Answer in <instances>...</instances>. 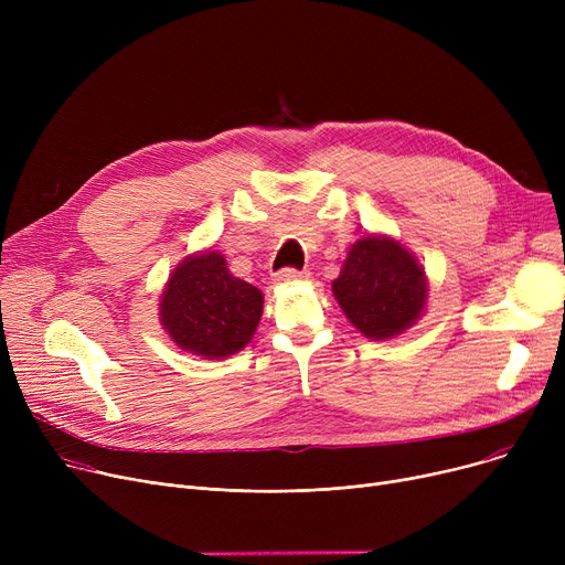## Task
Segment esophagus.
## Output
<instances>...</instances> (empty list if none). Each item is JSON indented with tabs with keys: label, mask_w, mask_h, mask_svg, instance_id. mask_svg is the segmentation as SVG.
<instances>
[{
	"label": "esophagus",
	"mask_w": 565,
	"mask_h": 565,
	"mask_svg": "<svg viewBox=\"0 0 565 565\" xmlns=\"http://www.w3.org/2000/svg\"><path fill=\"white\" fill-rule=\"evenodd\" d=\"M302 277H305V273L295 270V267H284V270H279V273L275 275V281H279V284H290V281H300Z\"/></svg>",
	"instance_id": "1"
}]
</instances>
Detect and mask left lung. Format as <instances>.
I'll return each instance as SVG.
<instances>
[{"label": "left lung", "mask_w": 565, "mask_h": 565, "mask_svg": "<svg viewBox=\"0 0 565 565\" xmlns=\"http://www.w3.org/2000/svg\"><path fill=\"white\" fill-rule=\"evenodd\" d=\"M334 298L366 339L403 334L424 316L428 279L409 249L387 235H364L332 281Z\"/></svg>", "instance_id": "obj_1"}]
</instances>
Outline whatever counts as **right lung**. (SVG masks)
<instances>
[{
	"label": "right lung",
	"instance_id": "add662e5",
	"mask_svg": "<svg viewBox=\"0 0 565 565\" xmlns=\"http://www.w3.org/2000/svg\"><path fill=\"white\" fill-rule=\"evenodd\" d=\"M263 313V292L231 275L220 252L178 263L160 300V322L171 341L205 360L243 350Z\"/></svg>",
	"mask_w": 565,
	"mask_h": 565
}]
</instances>
